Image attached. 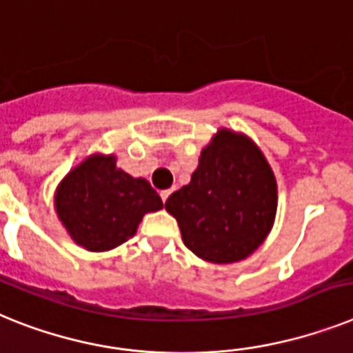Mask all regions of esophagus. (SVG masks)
I'll return each instance as SVG.
<instances>
[{"label":"esophagus","instance_id":"1","mask_svg":"<svg viewBox=\"0 0 353 353\" xmlns=\"http://www.w3.org/2000/svg\"><path fill=\"white\" fill-rule=\"evenodd\" d=\"M172 192H174V188H170V190H163L161 192V201H163V203H167V199H168V197H170Z\"/></svg>","mask_w":353,"mask_h":353}]
</instances>
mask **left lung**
Wrapping results in <instances>:
<instances>
[{
  "label": "left lung",
  "instance_id": "obj_1",
  "mask_svg": "<svg viewBox=\"0 0 353 353\" xmlns=\"http://www.w3.org/2000/svg\"><path fill=\"white\" fill-rule=\"evenodd\" d=\"M183 242L199 259L232 263L250 256L271 232L276 213V179L251 140L217 132L201 152L192 181L165 203Z\"/></svg>",
  "mask_w": 353,
  "mask_h": 353
}]
</instances>
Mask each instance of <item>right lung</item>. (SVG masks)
I'll return each instance as SVG.
<instances>
[{
	"instance_id": "obj_1",
	"label": "right lung",
	"mask_w": 353,
	"mask_h": 353,
	"mask_svg": "<svg viewBox=\"0 0 353 353\" xmlns=\"http://www.w3.org/2000/svg\"><path fill=\"white\" fill-rule=\"evenodd\" d=\"M70 236L90 251H108L136 233L141 217L163 208L149 181L117 168L114 156H94L71 170L55 195Z\"/></svg>"
}]
</instances>
